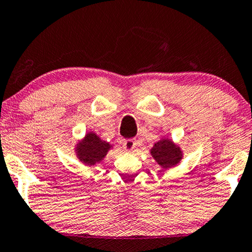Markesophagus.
Listing matches in <instances>:
<instances>
[{
  "instance_id": "34e87169",
  "label": "esophagus",
  "mask_w": 252,
  "mask_h": 252,
  "mask_svg": "<svg viewBox=\"0 0 252 252\" xmlns=\"http://www.w3.org/2000/svg\"><path fill=\"white\" fill-rule=\"evenodd\" d=\"M136 146H138V141L135 139H128L123 143L124 149L127 150V152H133L136 148Z\"/></svg>"
}]
</instances>
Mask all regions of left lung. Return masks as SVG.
Returning <instances> with one entry per match:
<instances>
[{"instance_id":"1","label":"left lung","mask_w":252,"mask_h":252,"mask_svg":"<svg viewBox=\"0 0 252 252\" xmlns=\"http://www.w3.org/2000/svg\"><path fill=\"white\" fill-rule=\"evenodd\" d=\"M150 154L158 162V164L165 169L177 165L183 158L181 148L175 145L174 141L165 138L161 139L153 146V148L150 149Z\"/></svg>"}]
</instances>
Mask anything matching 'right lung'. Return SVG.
Here are the masks:
<instances>
[{"instance_id":"right-lung-1","label":"right lung","mask_w":252,"mask_h":252,"mask_svg":"<svg viewBox=\"0 0 252 252\" xmlns=\"http://www.w3.org/2000/svg\"><path fill=\"white\" fill-rule=\"evenodd\" d=\"M111 146L109 142L103 141L99 136L90 132L84 136L82 141L77 143L75 152L77 158L87 165H94L105 158Z\"/></svg>"}]
</instances>
